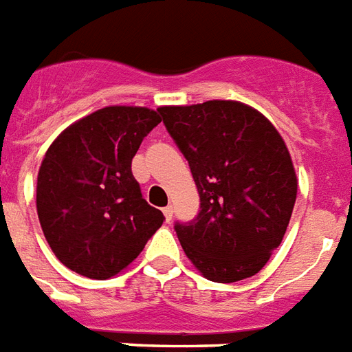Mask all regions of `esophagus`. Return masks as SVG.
<instances>
[{"label":"esophagus","mask_w":352,"mask_h":352,"mask_svg":"<svg viewBox=\"0 0 352 352\" xmlns=\"http://www.w3.org/2000/svg\"><path fill=\"white\" fill-rule=\"evenodd\" d=\"M162 213H164V219H166V222H170L171 217H173V208H171V206H166V208H162Z\"/></svg>","instance_id":"esophagus-1"}]
</instances>
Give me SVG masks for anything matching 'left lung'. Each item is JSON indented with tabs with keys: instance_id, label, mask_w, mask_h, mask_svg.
Here are the masks:
<instances>
[{
	"instance_id": "obj_1",
	"label": "left lung",
	"mask_w": 352,
	"mask_h": 352,
	"mask_svg": "<svg viewBox=\"0 0 352 352\" xmlns=\"http://www.w3.org/2000/svg\"><path fill=\"white\" fill-rule=\"evenodd\" d=\"M159 113L201 197L199 215L175 224L186 256L211 282L256 275L284 239L296 201L282 135L239 101L161 107Z\"/></svg>"
}]
</instances>
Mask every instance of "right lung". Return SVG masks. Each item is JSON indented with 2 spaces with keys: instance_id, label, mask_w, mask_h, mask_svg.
<instances>
[{
  "instance_id": "obj_1",
  "label": "right lung",
  "mask_w": 352,
  "mask_h": 352,
  "mask_svg": "<svg viewBox=\"0 0 352 352\" xmlns=\"http://www.w3.org/2000/svg\"><path fill=\"white\" fill-rule=\"evenodd\" d=\"M161 122L144 107H107L59 133L37 173L39 224L68 270L104 280L139 256L164 215L131 173L142 139Z\"/></svg>"
}]
</instances>
